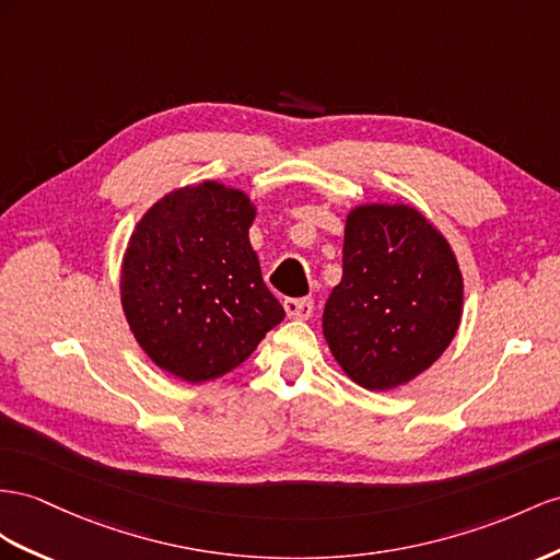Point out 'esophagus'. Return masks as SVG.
<instances>
[{
	"instance_id": "34e87169",
	"label": "esophagus",
	"mask_w": 560,
	"mask_h": 560,
	"mask_svg": "<svg viewBox=\"0 0 560 560\" xmlns=\"http://www.w3.org/2000/svg\"><path fill=\"white\" fill-rule=\"evenodd\" d=\"M283 310L291 319H310L314 312V303L310 298H285Z\"/></svg>"
}]
</instances>
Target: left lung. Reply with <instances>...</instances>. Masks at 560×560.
<instances>
[{
  "mask_svg": "<svg viewBox=\"0 0 560 560\" xmlns=\"http://www.w3.org/2000/svg\"><path fill=\"white\" fill-rule=\"evenodd\" d=\"M464 305L450 243L409 206L348 214L342 279L324 307V336L342 371L366 390L417 378L447 350Z\"/></svg>",
  "mask_w": 560,
  "mask_h": 560,
  "instance_id": "left-lung-1",
  "label": "left lung"
}]
</instances>
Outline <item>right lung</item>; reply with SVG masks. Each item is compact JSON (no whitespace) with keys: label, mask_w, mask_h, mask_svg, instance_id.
<instances>
[{"label":"right lung","mask_w":560,"mask_h":560,"mask_svg":"<svg viewBox=\"0 0 560 560\" xmlns=\"http://www.w3.org/2000/svg\"><path fill=\"white\" fill-rule=\"evenodd\" d=\"M250 198L184 186L143 214L120 277L125 317L153 364L186 383L229 374L285 312L250 248Z\"/></svg>","instance_id":"right-lung-1"}]
</instances>
